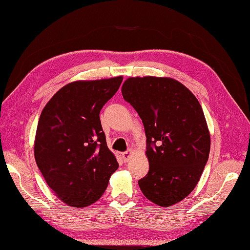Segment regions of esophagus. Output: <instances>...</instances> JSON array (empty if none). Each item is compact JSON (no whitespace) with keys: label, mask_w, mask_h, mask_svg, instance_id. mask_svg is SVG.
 Listing matches in <instances>:
<instances>
[{"label":"esophagus","mask_w":250,"mask_h":250,"mask_svg":"<svg viewBox=\"0 0 250 250\" xmlns=\"http://www.w3.org/2000/svg\"><path fill=\"white\" fill-rule=\"evenodd\" d=\"M132 152H133V150L132 149H129V150H126V151H125L124 153H123V158H124V160L126 162L127 160H129V158H130V155L132 154Z\"/></svg>","instance_id":"1"}]
</instances>
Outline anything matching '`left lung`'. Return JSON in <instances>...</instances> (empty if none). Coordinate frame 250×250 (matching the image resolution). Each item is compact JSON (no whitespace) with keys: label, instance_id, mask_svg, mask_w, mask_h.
Returning <instances> with one entry per match:
<instances>
[{"label":"left lung","instance_id":"1","mask_svg":"<svg viewBox=\"0 0 250 250\" xmlns=\"http://www.w3.org/2000/svg\"><path fill=\"white\" fill-rule=\"evenodd\" d=\"M121 92L138 113L147 137L149 171L138 181L139 188L160 207L176 205L199 182L210 153L200 103L171 78H129Z\"/></svg>","mask_w":250,"mask_h":250}]
</instances>
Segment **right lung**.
<instances>
[{"label": "right lung", "instance_id": "add662e5", "mask_svg": "<svg viewBox=\"0 0 250 250\" xmlns=\"http://www.w3.org/2000/svg\"><path fill=\"white\" fill-rule=\"evenodd\" d=\"M123 79L69 83L50 99L40 115L35 160L50 188L68 206L95 204L117 170L99 114Z\"/></svg>", "mask_w": 250, "mask_h": 250}]
</instances>
